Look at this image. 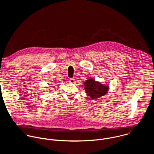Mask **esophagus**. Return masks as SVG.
Returning a JSON list of instances; mask_svg holds the SVG:
<instances>
[{"instance_id":"1","label":"esophagus","mask_w":154,"mask_h":154,"mask_svg":"<svg viewBox=\"0 0 154 154\" xmlns=\"http://www.w3.org/2000/svg\"><path fill=\"white\" fill-rule=\"evenodd\" d=\"M69 82H70V84H75V79H73V78H70V79H69Z\"/></svg>"}]
</instances>
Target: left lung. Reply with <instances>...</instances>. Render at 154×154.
Returning <instances> with one entry per match:
<instances>
[{
  "mask_svg": "<svg viewBox=\"0 0 154 154\" xmlns=\"http://www.w3.org/2000/svg\"><path fill=\"white\" fill-rule=\"evenodd\" d=\"M84 84L87 95L92 99L97 98L105 95L109 88L98 82H96L94 79H89L84 82Z\"/></svg>",
  "mask_w": 154,
  "mask_h": 154,
  "instance_id": "left-lung-1",
  "label": "left lung"
}]
</instances>
